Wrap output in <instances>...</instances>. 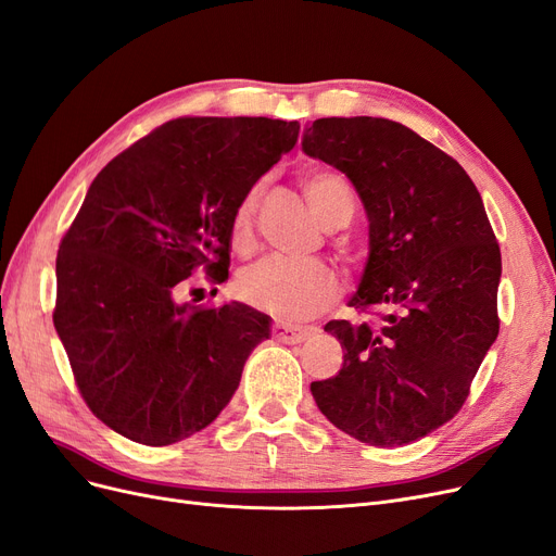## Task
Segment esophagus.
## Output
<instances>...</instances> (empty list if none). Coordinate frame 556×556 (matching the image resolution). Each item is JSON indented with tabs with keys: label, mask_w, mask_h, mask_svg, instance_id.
<instances>
[{
	"label": "esophagus",
	"mask_w": 556,
	"mask_h": 556,
	"mask_svg": "<svg viewBox=\"0 0 556 556\" xmlns=\"http://www.w3.org/2000/svg\"><path fill=\"white\" fill-rule=\"evenodd\" d=\"M273 336L277 338L279 343L286 345H298L304 343L308 338V329H300V327H291V325H273Z\"/></svg>",
	"instance_id": "1"
}]
</instances>
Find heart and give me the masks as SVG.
<instances>
[{"mask_svg": "<svg viewBox=\"0 0 556 556\" xmlns=\"http://www.w3.org/2000/svg\"><path fill=\"white\" fill-rule=\"evenodd\" d=\"M311 211L327 227L343 208H354L350 184L331 170H311L302 179ZM261 200V184L252 186L233 208L231 243L245 252L254 240V218ZM236 293L245 304L268 316L298 323L318 316L341 295V281L327 263H286L279 258L261 261L238 275Z\"/></svg>", "mask_w": 556, "mask_h": 556, "instance_id": "b5f03b06", "label": "heart"}]
</instances>
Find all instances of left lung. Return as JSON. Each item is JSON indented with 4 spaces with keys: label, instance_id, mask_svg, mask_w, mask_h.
<instances>
[{
    "label": "left lung",
    "instance_id": "1",
    "mask_svg": "<svg viewBox=\"0 0 556 556\" xmlns=\"http://www.w3.org/2000/svg\"><path fill=\"white\" fill-rule=\"evenodd\" d=\"M304 154L341 170L368 215L370 250L350 306L331 320L336 377L311 393L331 425L375 447L414 443L452 420L500 331L502 256L472 179L452 156L383 117H320Z\"/></svg>",
    "mask_w": 556,
    "mask_h": 556
}]
</instances>
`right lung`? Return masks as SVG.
<instances>
[{"label": "right lung", "mask_w": 556, "mask_h": 556, "mask_svg": "<svg viewBox=\"0 0 556 556\" xmlns=\"http://www.w3.org/2000/svg\"><path fill=\"white\" fill-rule=\"evenodd\" d=\"M298 136L270 117H177L90 184L59 245L54 327L88 408L125 439L161 447L202 431L270 338L248 304L175 295L200 265L225 281L233 208Z\"/></svg>", "instance_id": "1"}]
</instances>
